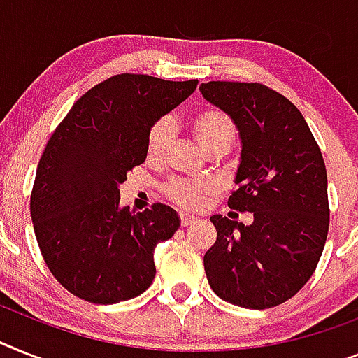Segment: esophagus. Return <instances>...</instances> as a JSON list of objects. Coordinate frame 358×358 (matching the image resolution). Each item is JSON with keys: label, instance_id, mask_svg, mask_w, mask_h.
Returning <instances> with one entry per match:
<instances>
[{"label": "esophagus", "instance_id": "esophagus-1", "mask_svg": "<svg viewBox=\"0 0 358 358\" xmlns=\"http://www.w3.org/2000/svg\"><path fill=\"white\" fill-rule=\"evenodd\" d=\"M180 220H182V225H184V227H187V225H193L194 222H196V218H194L193 215L182 213V215H180Z\"/></svg>", "mask_w": 358, "mask_h": 358}]
</instances>
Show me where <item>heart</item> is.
I'll use <instances>...</instances> for the list:
<instances>
[{
    "label": "heart",
    "mask_w": 358,
    "mask_h": 358,
    "mask_svg": "<svg viewBox=\"0 0 358 358\" xmlns=\"http://www.w3.org/2000/svg\"><path fill=\"white\" fill-rule=\"evenodd\" d=\"M191 129L203 151H216L224 149L229 151L236 138L235 122L220 109L198 110L191 120ZM173 140V125L169 120H158L152 123V127L147 133L145 151L149 160H158L167 151ZM211 191V185L207 182H189V180H171L165 185V194L173 200L176 206L182 207H196L202 202V198Z\"/></svg>",
    "instance_id": "b5f03b06"
}]
</instances>
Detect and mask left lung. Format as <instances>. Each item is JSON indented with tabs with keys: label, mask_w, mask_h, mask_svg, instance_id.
Segmentation results:
<instances>
[{
	"label": "left lung",
	"mask_w": 358,
	"mask_h": 358,
	"mask_svg": "<svg viewBox=\"0 0 358 358\" xmlns=\"http://www.w3.org/2000/svg\"><path fill=\"white\" fill-rule=\"evenodd\" d=\"M209 103L238 129L240 164L227 206L253 222L213 215L216 242L203 257L209 286L229 304L278 306L296 295L317 267L329 227L322 152L304 116L260 83L200 85Z\"/></svg>",
	"instance_id": "8db88e82"
}]
</instances>
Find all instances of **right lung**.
I'll return each mask as SVG.
<instances>
[{"label":"right lung","mask_w":358,"mask_h":358,"mask_svg":"<svg viewBox=\"0 0 358 358\" xmlns=\"http://www.w3.org/2000/svg\"><path fill=\"white\" fill-rule=\"evenodd\" d=\"M198 80L118 74L72 105L45 147L31 194L43 260L72 295L118 304L155 280V248L180 227L173 207L120 206V185L147 158L152 123L193 94Z\"/></svg>","instance_id":"1"}]
</instances>
